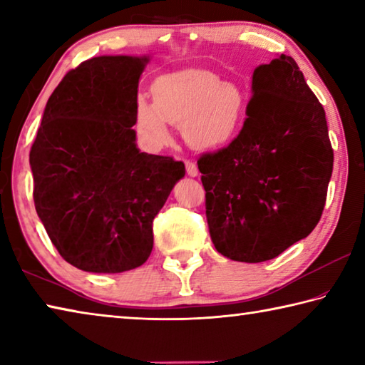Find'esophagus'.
Segmentation results:
<instances>
[{"mask_svg":"<svg viewBox=\"0 0 365 365\" xmlns=\"http://www.w3.org/2000/svg\"><path fill=\"white\" fill-rule=\"evenodd\" d=\"M185 168H187V174L190 177H196L197 175V168H196V164L191 159L185 160Z\"/></svg>","mask_w":365,"mask_h":365,"instance_id":"34e87169","label":"esophagus"}]
</instances>
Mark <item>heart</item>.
Wrapping results in <instances>:
<instances>
[{"label": "heart", "mask_w": 365, "mask_h": 365, "mask_svg": "<svg viewBox=\"0 0 365 365\" xmlns=\"http://www.w3.org/2000/svg\"><path fill=\"white\" fill-rule=\"evenodd\" d=\"M153 96L140 95L135 104L138 132L153 148L168 145L169 123L180 125L185 141L197 150L219 148L235 137L246 110L243 90L206 69L159 77Z\"/></svg>", "instance_id": "1"}]
</instances>
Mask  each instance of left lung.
<instances>
[{
  "instance_id": "left-lung-1",
  "label": "left lung",
  "mask_w": 365,
  "mask_h": 365,
  "mask_svg": "<svg viewBox=\"0 0 365 365\" xmlns=\"http://www.w3.org/2000/svg\"><path fill=\"white\" fill-rule=\"evenodd\" d=\"M220 255L264 262L319 224L333 170L325 110L292 56L252 73L246 119L225 148L197 159Z\"/></svg>"
}]
</instances>
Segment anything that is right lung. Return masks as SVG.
I'll use <instances>...</instances> for the list:
<instances>
[{"instance_id":"1","label":"right lung","mask_w":365,"mask_h":365,"mask_svg":"<svg viewBox=\"0 0 365 365\" xmlns=\"http://www.w3.org/2000/svg\"><path fill=\"white\" fill-rule=\"evenodd\" d=\"M146 63L101 56L67 72L30 150L36 214L61 257L80 270L119 274L145 264L153 220L185 175L182 160L135 145Z\"/></svg>"}]
</instances>
